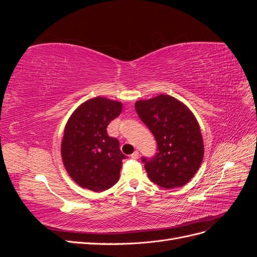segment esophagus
<instances>
[{
  "label": "esophagus",
  "mask_w": 257,
  "mask_h": 257,
  "mask_svg": "<svg viewBox=\"0 0 257 257\" xmlns=\"http://www.w3.org/2000/svg\"><path fill=\"white\" fill-rule=\"evenodd\" d=\"M131 158H132V159H134V160H137V159L139 158V152H138V151H135L134 153H132Z\"/></svg>",
  "instance_id": "esophagus-1"
}]
</instances>
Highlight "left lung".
<instances>
[{"label":"left lung","mask_w":257,"mask_h":257,"mask_svg":"<svg viewBox=\"0 0 257 257\" xmlns=\"http://www.w3.org/2000/svg\"><path fill=\"white\" fill-rule=\"evenodd\" d=\"M135 109L158 144L152 158H142L148 177L167 190L188 183L204 159L203 137L195 116L181 102L165 94L138 100Z\"/></svg>","instance_id":"obj_1"}]
</instances>
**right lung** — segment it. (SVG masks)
<instances>
[{
	"label": "right lung",
	"instance_id": "right-lung-1",
	"mask_svg": "<svg viewBox=\"0 0 257 257\" xmlns=\"http://www.w3.org/2000/svg\"><path fill=\"white\" fill-rule=\"evenodd\" d=\"M122 111L120 102L95 97L80 105L69 118L62 160L68 175L81 188L102 192L118 182L122 160L119 141L108 136L107 126Z\"/></svg>",
	"mask_w": 257,
	"mask_h": 257
}]
</instances>
